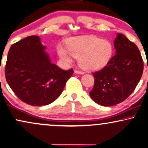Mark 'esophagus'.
<instances>
[{"label":"esophagus","mask_w":148,"mask_h":148,"mask_svg":"<svg viewBox=\"0 0 148 148\" xmlns=\"http://www.w3.org/2000/svg\"><path fill=\"white\" fill-rule=\"evenodd\" d=\"M75 73H77V74H81V75H83L84 74V72L83 71H80V70H78V69H75Z\"/></svg>","instance_id":"1"}]
</instances>
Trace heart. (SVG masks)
<instances>
[{"label": "heart", "mask_w": 148, "mask_h": 148, "mask_svg": "<svg viewBox=\"0 0 148 148\" xmlns=\"http://www.w3.org/2000/svg\"><path fill=\"white\" fill-rule=\"evenodd\" d=\"M67 49L58 46V55L66 62L71 61L72 56L79 58L80 66L88 71L97 70L107 64L112 57L113 47L110 42L95 36H78L66 42Z\"/></svg>", "instance_id": "b5f03b06"}]
</instances>
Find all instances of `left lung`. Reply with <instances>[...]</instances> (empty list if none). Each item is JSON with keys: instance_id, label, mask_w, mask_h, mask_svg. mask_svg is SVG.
Segmentation results:
<instances>
[{"instance_id": "obj_1", "label": "left lung", "mask_w": 148, "mask_h": 148, "mask_svg": "<svg viewBox=\"0 0 148 148\" xmlns=\"http://www.w3.org/2000/svg\"><path fill=\"white\" fill-rule=\"evenodd\" d=\"M114 46L116 54L104 68L92 73L95 84L89 94L102 106L123 102L135 90L143 74V59L133 42L118 33Z\"/></svg>"}]
</instances>
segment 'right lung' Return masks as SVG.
I'll return each mask as SVG.
<instances>
[{
    "mask_svg": "<svg viewBox=\"0 0 148 148\" xmlns=\"http://www.w3.org/2000/svg\"><path fill=\"white\" fill-rule=\"evenodd\" d=\"M38 36H29L11 46L5 65V78L23 102L47 105L62 93L73 69L62 70L50 62Z\"/></svg>",
    "mask_w": 148,
    "mask_h": 148,
    "instance_id": "add662e5",
    "label": "right lung"
}]
</instances>
